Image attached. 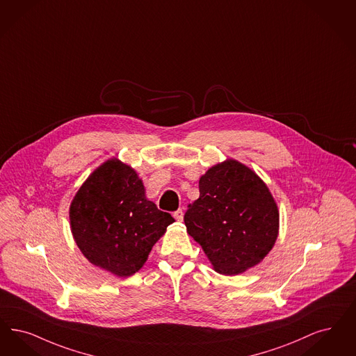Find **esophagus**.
<instances>
[{
  "label": "esophagus",
  "instance_id": "1",
  "mask_svg": "<svg viewBox=\"0 0 356 356\" xmlns=\"http://www.w3.org/2000/svg\"><path fill=\"white\" fill-rule=\"evenodd\" d=\"M183 216H184V213H183L181 209H177V211L173 213V217H175L177 221H183Z\"/></svg>",
  "mask_w": 356,
  "mask_h": 356
}]
</instances>
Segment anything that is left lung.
<instances>
[{"label":"left lung","instance_id":"left-lung-1","mask_svg":"<svg viewBox=\"0 0 356 356\" xmlns=\"http://www.w3.org/2000/svg\"><path fill=\"white\" fill-rule=\"evenodd\" d=\"M199 189L185 227L214 270L236 275L261 262L277 240L280 221L266 184L241 163L227 160L201 176Z\"/></svg>","mask_w":356,"mask_h":356}]
</instances>
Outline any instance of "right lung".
I'll list each match as a JSON object with an SVG mask.
<instances>
[{"label": "right lung", "mask_w": 356, "mask_h": 356, "mask_svg": "<svg viewBox=\"0 0 356 356\" xmlns=\"http://www.w3.org/2000/svg\"><path fill=\"white\" fill-rule=\"evenodd\" d=\"M173 221L145 199L136 172L118 159L88 176L70 207L72 236L82 253L118 277L139 270Z\"/></svg>", "instance_id": "obj_1"}]
</instances>
